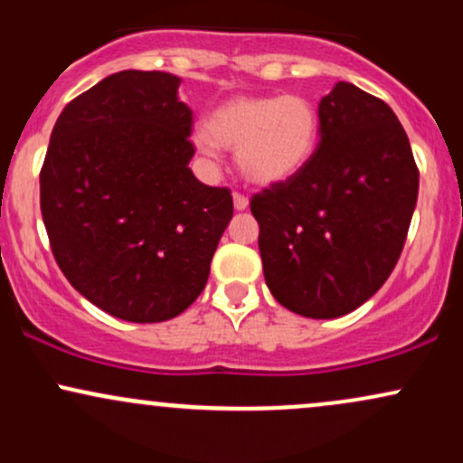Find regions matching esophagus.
<instances>
[{
  "label": "esophagus",
  "mask_w": 463,
  "mask_h": 463,
  "mask_svg": "<svg viewBox=\"0 0 463 463\" xmlns=\"http://www.w3.org/2000/svg\"><path fill=\"white\" fill-rule=\"evenodd\" d=\"M232 202H235V209L237 211H246L248 209V198L243 194H232Z\"/></svg>",
  "instance_id": "1"
}]
</instances>
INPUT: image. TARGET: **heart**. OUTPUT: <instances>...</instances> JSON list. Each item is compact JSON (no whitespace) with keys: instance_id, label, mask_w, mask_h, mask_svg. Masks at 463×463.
I'll return each instance as SVG.
<instances>
[{"instance_id":"1","label":"heart","mask_w":463,"mask_h":463,"mask_svg":"<svg viewBox=\"0 0 463 463\" xmlns=\"http://www.w3.org/2000/svg\"><path fill=\"white\" fill-rule=\"evenodd\" d=\"M320 117L298 95H243L228 99L194 135L209 158L222 147L237 150L241 174L254 184H276L296 176L311 161Z\"/></svg>"}]
</instances>
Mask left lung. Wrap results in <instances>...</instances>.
I'll return each mask as SVG.
<instances>
[{
	"label": "left lung",
	"mask_w": 463,
	"mask_h": 463,
	"mask_svg": "<svg viewBox=\"0 0 463 463\" xmlns=\"http://www.w3.org/2000/svg\"><path fill=\"white\" fill-rule=\"evenodd\" d=\"M320 143L296 176L250 200L269 291L313 320L372 298L405 246L418 200L407 132L383 99L337 82L317 106Z\"/></svg>",
	"instance_id": "obj_1"
}]
</instances>
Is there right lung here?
<instances>
[{"mask_svg": "<svg viewBox=\"0 0 463 463\" xmlns=\"http://www.w3.org/2000/svg\"><path fill=\"white\" fill-rule=\"evenodd\" d=\"M165 71L113 73L65 106L41 167L58 268L95 307L165 322L204 289L232 217L226 187L189 169L194 115Z\"/></svg>", "mask_w": 463, "mask_h": 463, "instance_id": "right-lung-1", "label": "right lung"}]
</instances>
